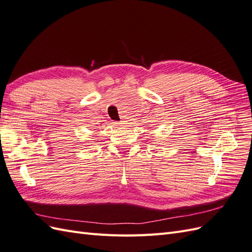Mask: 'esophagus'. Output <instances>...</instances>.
I'll use <instances>...</instances> for the list:
<instances>
[{"instance_id":"obj_1","label":"esophagus","mask_w":252,"mask_h":252,"mask_svg":"<svg viewBox=\"0 0 252 252\" xmlns=\"http://www.w3.org/2000/svg\"><path fill=\"white\" fill-rule=\"evenodd\" d=\"M124 124V122L122 121V122H113V125H116V126H122Z\"/></svg>"}]
</instances>
